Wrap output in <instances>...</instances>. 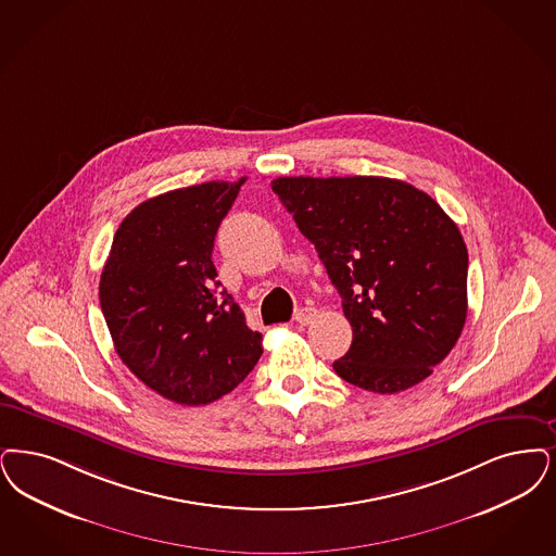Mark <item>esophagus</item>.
Segmentation results:
<instances>
[{"mask_svg": "<svg viewBox=\"0 0 556 556\" xmlns=\"http://www.w3.org/2000/svg\"><path fill=\"white\" fill-rule=\"evenodd\" d=\"M316 308H312V306H304V308H300V311L295 312V320L302 325V327H306V325H311L312 320L316 318Z\"/></svg>", "mask_w": 556, "mask_h": 556, "instance_id": "esophagus-1", "label": "esophagus"}]
</instances>
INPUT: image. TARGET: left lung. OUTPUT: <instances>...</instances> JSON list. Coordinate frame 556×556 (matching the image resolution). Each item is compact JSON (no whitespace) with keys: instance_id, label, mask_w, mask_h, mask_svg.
I'll return each instance as SVG.
<instances>
[{"instance_id":"obj_1","label":"left lung","mask_w":556,"mask_h":556,"mask_svg":"<svg viewBox=\"0 0 556 556\" xmlns=\"http://www.w3.org/2000/svg\"><path fill=\"white\" fill-rule=\"evenodd\" d=\"M270 186L316 248L352 325V348L334 372L380 395L430 377L467 316L466 242L439 202L377 176Z\"/></svg>"}]
</instances>
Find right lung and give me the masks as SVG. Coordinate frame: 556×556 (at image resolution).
Returning <instances> with one entry per match:
<instances>
[{
	"mask_svg": "<svg viewBox=\"0 0 556 556\" xmlns=\"http://www.w3.org/2000/svg\"><path fill=\"white\" fill-rule=\"evenodd\" d=\"M245 178L140 202L119 223L99 300L117 356L161 397L206 405L263 356V334L217 281L213 245Z\"/></svg>",
	"mask_w": 556,
	"mask_h": 556,
	"instance_id": "add662e5",
	"label": "right lung"
}]
</instances>
